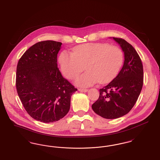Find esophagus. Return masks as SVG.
<instances>
[{
    "mask_svg": "<svg viewBox=\"0 0 160 160\" xmlns=\"http://www.w3.org/2000/svg\"><path fill=\"white\" fill-rule=\"evenodd\" d=\"M78 91H79L80 92H86L88 91V89H81V88H79V89H78Z\"/></svg>",
    "mask_w": 160,
    "mask_h": 160,
    "instance_id": "34e87169",
    "label": "esophagus"
}]
</instances>
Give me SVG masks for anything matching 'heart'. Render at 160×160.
<instances>
[{
  "instance_id": "1",
  "label": "heart",
  "mask_w": 160,
  "mask_h": 160,
  "mask_svg": "<svg viewBox=\"0 0 160 160\" xmlns=\"http://www.w3.org/2000/svg\"><path fill=\"white\" fill-rule=\"evenodd\" d=\"M123 60L120 48L102 43L77 46L72 53L63 51L58 58L62 72L68 79H74L86 68L87 71L75 79V84L80 87L111 82L119 72Z\"/></svg>"
}]
</instances>
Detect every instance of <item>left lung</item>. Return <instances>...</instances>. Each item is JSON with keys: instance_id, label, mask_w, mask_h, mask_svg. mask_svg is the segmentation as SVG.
Segmentation results:
<instances>
[{"instance_id": "8db88e82", "label": "left lung", "mask_w": 160, "mask_h": 160, "mask_svg": "<svg viewBox=\"0 0 160 160\" xmlns=\"http://www.w3.org/2000/svg\"><path fill=\"white\" fill-rule=\"evenodd\" d=\"M113 38L124 52V64L112 81L100 89L99 98L92 105L95 112L106 119L117 118L129 112L143 85V67L138 54L125 40Z\"/></svg>"}]
</instances>
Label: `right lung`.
Segmentation results:
<instances>
[{
  "label": "right lung",
  "mask_w": 160,
  "mask_h": 160,
  "mask_svg": "<svg viewBox=\"0 0 160 160\" xmlns=\"http://www.w3.org/2000/svg\"><path fill=\"white\" fill-rule=\"evenodd\" d=\"M61 42H38L19 59L16 85L25 109L40 122H52L69 111L71 97L77 89L65 78L57 67Z\"/></svg>",
  "instance_id": "right-lung-1"
}]
</instances>
